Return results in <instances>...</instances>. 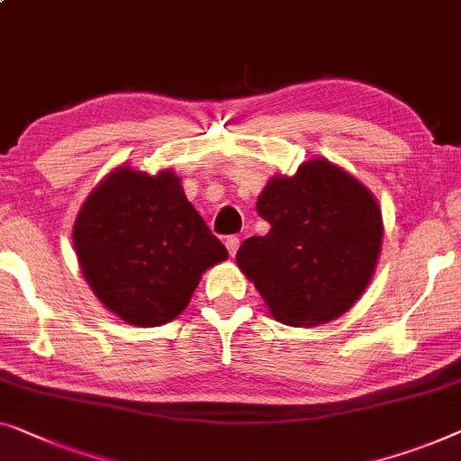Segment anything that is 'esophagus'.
Wrapping results in <instances>:
<instances>
[{
  "label": "esophagus",
  "instance_id": "1",
  "mask_svg": "<svg viewBox=\"0 0 461 461\" xmlns=\"http://www.w3.org/2000/svg\"><path fill=\"white\" fill-rule=\"evenodd\" d=\"M224 245H226V249H229L230 258H232V256H235V253H237V249H239V237H237V235H230V237H226Z\"/></svg>",
  "mask_w": 461,
  "mask_h": 461
}]
</instances>
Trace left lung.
I'll list each match as a JSON object with an SVG mask.
<instances>
[{"instance_id":"obj_1","label":"left lung","mask_w":461,"mask_h":461,"mask_svg":"<svg viewBox=\"0 0 461 461\" xmlns=\"http://www.w3.org/2000/svg\"><path fill=\"white\" fill-rule=\"evenodd\" d=\"M256 210L270 230L245 239L237 264L272 316L316 326L357 302L383 243V216L362 183L322 158L310 159L295 176L272 178Z\"/></svg>"}]
</instances>
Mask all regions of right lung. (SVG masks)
I'll return each mask as SVG.
<instances>
[{
	"instance_id": "obj_1",
	"label": "right lung",
	"mask_w": 461,
	"mask_h": 461,
	"mask_svg": "<svg viewBox=\"0 0 461 461\" xmlns=\"http://www.w3.org/2000/svg\"><path fill=\"white\" fill-rule=\"evenodd\" d=\"M86 283L124 322L159 326L181 313L202 272L229 258L186 202L181 178L122 166L91 193L72 230Z\"/></svg>"
}]
</instances>
